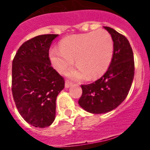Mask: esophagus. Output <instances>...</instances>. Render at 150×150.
I'll list each match as a JSON object with an SVG mask.
<instances>
[{
  "label": "esophagus",
  "mask_w": 150,
  "mask_h": 150,
  "mask_svg": "<svg viewBox=\"0 0 150 150\" xmlns=\"http://www.w3.org/2000/svg\"><path fill=\"white\" fill-rule=\"evenodd\" d=\"M72 86V83L70 81H68V80H66L65 81V88H69L70 86Z\"/></svg>",
  "instance_id": "obj_1"
}]
</instances>
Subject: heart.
<instances>
[{"mask_svg":"<svg viewBox=\"0 0 150 150\" xmlns=\"http://www.w3.org/2000/svg\"><path fill=\"white\" fill-rule=\"evenodd\" d=\"M114 45L110 34L105 30L74 34L64 38L60 49L50 51V58L57 71L64 73L76 59V68L67 72L70 77L89 79L99 77L106 72L112 60Z\"/></svg>","mask_w":150,"mask_h":150,"instance_id":"obj_1","label":"heart"}]
</instances>
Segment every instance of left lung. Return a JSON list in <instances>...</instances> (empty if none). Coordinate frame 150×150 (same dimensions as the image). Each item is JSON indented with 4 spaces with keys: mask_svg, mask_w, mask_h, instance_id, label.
<instances>
[{
    "mask_svg": "<svg viewBox=\"0 0 150 150\" xmlns=\"http://www.w3.org/2000/svg\"><path fill=\"white\" fill-rule=\"evenodd\" d=\"M112 37L114 50L109 68L93 83L82 85L79 106L95 114L106 113L126 98L134 76L133 51L127 38L116 30L104 27Z\"/></svg>",
    "mask_w": 150,
    "mask_h": 150,
    "instance_id": "obj_1",
    "label": "left lung"
}]
</instances>
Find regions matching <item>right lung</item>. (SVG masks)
<instances>
[{
  "label": "right lung",
  "mask_w": 150,
  "mask_h": 150,
  "mask_svg": "<svg viewBox=\"0 0 150 150\" xmlns=\"http://www.w3.org/2000/svg\"><path fill=\"white\" fill-rule=\"evenodd\" d=\"M59 34L37 36L17 51L12 67V91L24 120L36 128H46L55 118L56 98L64 80L51 66L49 50Z\"/></svg>",
  "instance_id": "obj_1"
}]
</instances>
